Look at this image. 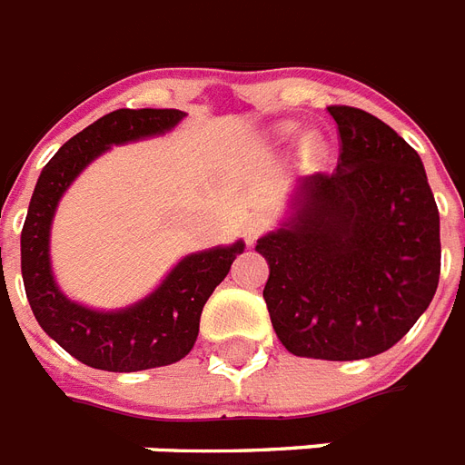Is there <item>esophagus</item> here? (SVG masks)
<instances>
[{
  "mask_svg": "<svg viewBox=\"0 0 465 465\" xmlns=\"http://www.w3.org/2000/svg\"><path fill=\"white\" fill-rule=\"evenodd\" d=\"M268 229V219L265 217H251L243 226V236H246V243H253L262 232Z\"/></svg>",
  "mask_w": 465,
  "mask_h": 465,
  "instance_id": "obj_1",
  "label": "esophagus"
}]
</instances>
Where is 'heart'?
Returning a JSON list of instances; mask_svg holds the SVG:
<instances>
[{
	"mask_svg": "<svg viewBox=\"0 0 465 465\" xmlns=\"http://www.w3.org/2000/svg\"><path fill=\"white\" fill-rule=\"evenodd\" d=\"M280 133H282V134H292V133H294V127L284 125V127H280ZM309 152L313 156H318V154H321V147H318L316 142H309Z\"/></svg>",
	"mask_w": 465,
	"mask_h": 465,
	"instance_id": "heart-1",
	"label": "heart"
}]
</instances>
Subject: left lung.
I'll use <instances>...</instances> for the list:
<instances>
[{"label":"left lung","mask_w":465,"mask_h":465,"mask_svg":"<svg viewBox=\"0 0 465 465\" xmlns=\"http://www.w3.org/2000/svg\"><path fill=\"white\" fill-rule=\"evenodd\" d=\"M340 133L332 173L309 175L292 214L258 239L262 290L292 354L350 361L386 352L432 302L440 210L418 152L371 113L328 105Z\"/></svg>","instance_id":"8db88e82"}]
</instances>
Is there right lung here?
Returning <instances> with one entry per match:
<instances>
[{"mask_svg":"<svg viewBox=\"0 0 465 465\" xmlns=\"http://www.w3.org/2000/svg\"><path fill=\"white\" fill-rule=\"evenodd\" d=\"M185 118L175 108H120L64 142L47 161L33 190L21 232V275L40 328L86 367L142 371L166 367L193 350L200 313L212 292L232 270L246 243L214 246L185 255L149 297L118 311L76 304L57 287L50 268V226L64 190L113 144L168 133Z\"/></svg>","mask_w":465,"mask_h":465,"instance_id":"right-lung-1","label":"right lung"}]
</instances>
